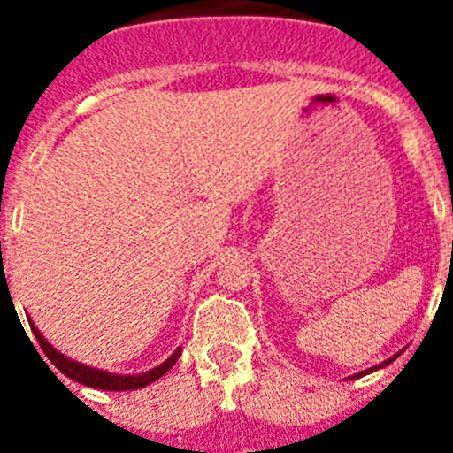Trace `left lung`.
<instances>
[{
    "instance_id": "1",
    "label": "left lung",
    "mask_w": 453,
    "mask_h": 453,
    "mask_svg": "<svg viewBox=\"0 0 453 453\" xmlns=\"http://www.w3.org/2000/svg\"><path fill=\"white\" fill-rule=\"evenodd\" d=\"M390 361H395V356H392V358H390ZM390 361H386V363H381V365H376V367H372V370H365V372H367V374H370V372H374V370H379V367H386V365H388V363H390ZM365 372H361V374H356V376H365Z\"/></svg>"
}]
</instances>
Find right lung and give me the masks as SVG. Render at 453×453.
<instances>
[{
	"mask_svg": "<svg viewBox=\"0 0 453 453\" xmlns=\"http://www.w3.org/2000/svg\"><path fill=\"white\" fill-rule=\"evenodd\" d=\"M29 324H31V331H34L35 340H38V345L42 347V351H45L47 358H50V361L54 363L58 370H61V374L70 376V379L83 383V386L97 388V390H138V388L150 386V383H154L156 379H161V376L165 374L170 367H174L179 354H181V347H179V349L174 351V354H172L165 363H163V365L154 367V370L145 372V374L119 376V374H111V372H102V370H95V367L81 365V363H77V361H70L67 356L58 354V351H56L54 347H51L50 342L42 338V334L35 329L34 322H29Z\"/></svg>",
	"mask_w": 453,
	"mask_h": 453,
	"instance_id": "add662e5",
	"label": "right lung"
}]
</instances>
